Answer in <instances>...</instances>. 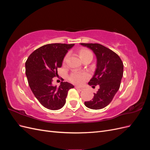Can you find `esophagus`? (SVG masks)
I'll return each mask as SVG.
<instances>
[{"label":"esophagus","mask_w":150,"mask_h":150,"mask_svg":"<svg viewBox=\"0 0 150 150\" xmlns=\"http://www.w3.org/2000/svg\"><path fill=\"white\" fill-rule=\"evenodd\" d=\"M75 88H76L77 90L79 91H83V89L82 88H79V87H78V86H76Z\"/></svg>","instance_id":"esophagus-1"}]
</instances>
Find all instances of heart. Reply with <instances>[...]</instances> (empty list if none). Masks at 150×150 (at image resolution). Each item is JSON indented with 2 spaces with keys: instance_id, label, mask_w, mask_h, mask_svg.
Returning a JSON list of instances; mask_svg holds the SVG:
<instances>
[{
  "instance_id": "obj_1",
  "label": "heart",
  "mask_w": 150,
  "mask_h": 150,
  "mask_svg": "<svg viewBox=\"0 0 150 150\" xmlns=\"http://www.w3.org/2000/svg\"><path fill=\"white\" fill-rule=\"evenodd\" d=\"M78 54L81 60L83 61L84 59L90 56H92V53L89 49L86 48L80 49L78 51ZM67 57V55H66L63 59V63L66 62ZM89 74L86 72H73L70 74L69 77V79L72 83L76 84H81L84 81L89 78Z\"/></svg>"
}]
</instances>
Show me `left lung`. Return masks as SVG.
Masks as SVG:
<instances>
[{"mask_svg": "<svg viewBox=\"0 0 150 150\" xmlns=\"http://www.w3.org/2000/svg\"><path fill=\"white\" fill-rule=\"evenodd\" d=\"M92 49L97 57V68L89 84L99 88L94 93L92 100L85 101L86 107L100 110L107 106L118 91L123 75V63L121 58L112 50L99 44L81 43Z\"/></svg>", "mask_w": 150, "mask_h": 150, "instance_id": "left-lung-1", "label": "left lung"}]
</instances>
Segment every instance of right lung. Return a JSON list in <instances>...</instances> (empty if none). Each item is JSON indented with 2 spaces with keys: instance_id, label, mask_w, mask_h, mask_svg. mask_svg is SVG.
I'll use <instances>...</instances> for the list:
<instances>
[{
  "instance_id": "right-lung-1",
  "label": "right lung",
  "mask_w": 150,
  "mask_h": 150,
  "mask_svg": "<svg viewBox=\"0 0 150 150\" xmlns=\"http://www.w3.org/2000/svg\"><path fill=\"white\" fill-rule=\"evenodd\" d=\"M74 44L54 43L44 45L32 52L25 62V74L30 88L43 106L57 110L64 106L68 91L74 86L61 82L53 86V78L57 76V68L67 51Z\"/></svg>"
}]
</instances>
